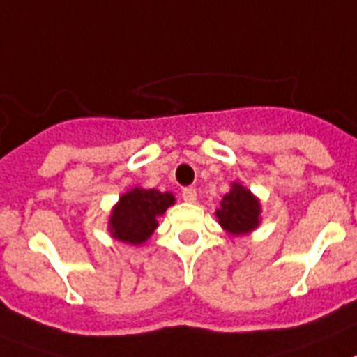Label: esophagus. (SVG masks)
<instances>
[{"mask_svg": "<svg viewBox=\"0 0 357 357\" xmlns=\"http://www.w3.org/2000/svg\"><path fill=\"white\" fill-rule=\"evenodd\" d=\"M182 199H184L185 202H195L197 200L195 188H184V190H182Z\"/></svg>", "mask_w": 357, "mask_h": 357, "instance_id": "esophagus-1", "label": "esophagus"}]
</instances>
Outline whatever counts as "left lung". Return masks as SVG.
I'll return each instance as SVG.
<instances>
[{"label":"left lung","instance_id":"8db88e82","mask_svg":"<svg viewBox=\"0 0 357 357\" xmlns=\"http://www.w3.org/2000/svg\"><path fill=\"white\" fill-rule=\"evenodd\" d=\"M215 215L228 234L246 235L261 222V202L252 191L234 182L229 193L222 197L220 208Z\"/></svg>","mask_w":357,"mask_h":357}]
</instances>
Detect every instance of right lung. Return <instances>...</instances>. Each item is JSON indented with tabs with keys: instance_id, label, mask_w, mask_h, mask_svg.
I'll list each match as a JSON object with an SVG mask.
<instances>
[{
	"instance_id": "right-lung-1",
	"label": "right lung",
	"mask_w": 357,
	"mask_h": 357,
	"mask_svg": "<svg viewBox=\"0 0 357 357\" xmlns=\"http://www.w3.org/2000/svg\"><path fill=\"white\" fill-rule=\"evenodd\" d=\"M175 204L172 193L158 190L132 188L123 193L109 217V231L116 241L128 244L146 243L153 231L158 228L157 217L166 213L169 206Z\"/></svg>"
}]
</instances>
